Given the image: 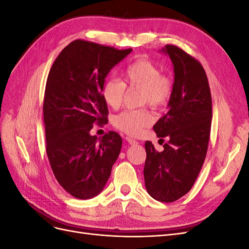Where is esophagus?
Segmentation results:
<instances>
[{"label": "esophagus", "mask_w": 249, "mask_h": 249, "mask_svg": "<svg viewBox=\"0 0 249 249\" xmlns=\"http://www.w3.org/2000/svg\"><path fill=\"white\" fill-rule=\"evenodd\" d=\"M126 141H127V143H129V144H131V145H137V144H139V142H138L137 140H135V139L132 138V137H126Z\"/></svg>", "instance_id": "34e87169"}]
</instances>
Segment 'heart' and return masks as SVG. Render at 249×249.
I'll return each mask as SVG.
<instances>
[{
  "mask_svg": "<svg viewBox=\"0 0 249 249\" xmlns=\"http://www.w3.org/2000/svg\"><path fill=\"white\" fill-rule=\"evenodd\" d=\"M119 82L108 79L102 87L103 99L109 107L116 109L123 103L125 88H139V103L148 104L153 108L167 105L173 92L172 81L162 74L161 70L153 62L140 59L126 66L120 74ZM153 123V115L146 108L124 110L113 118V124L119 131L129 135H138L143 127Z\"/></svg>",
  "mask_w": 249,
  "mask_h": 249,
  "instance_id": "b5f03b06",
  "label": "heart"
}]
</instances>
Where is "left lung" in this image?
<instances>
[{"label": "left lung", "mask_w": 249, "mask_h": 249, "mask_svg": "<svg viewBox=\"0 0 249 249\" xmlns=\"http://www.w3.org/2000/svg\"><path fill=\"white\" fill-rule=\"evenodd\" d=\"M173 64L175 82L168 112L154 125L157 136L167 137L162 152L145 142L144 182L147 193L162 202L178 200L190 191L205 162L212 120V97L205 70L182 49L161 50Z\"/></svg>", "instance_id": "left-lung-1"}]
</instances>
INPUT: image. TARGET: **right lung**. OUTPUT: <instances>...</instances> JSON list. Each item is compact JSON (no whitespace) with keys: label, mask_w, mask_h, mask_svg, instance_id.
I'll return each instance as SVG.
<instances>
[{"label":"right lung","mask_w":249,"mask_h":249,"mask_svg":"<svg viewBox=\"0 0 249 249\" xmlns=\"http://www.w3.org/2000/svg\"><path fill=\"white\" fill-rule=\"evenodd\" d=\"M131 52L77 39L51 67L43 100L47 154L58 183L76 198L89 199L103 191L122 149L116 132L97 138L90 130L108 123L102 87Z\"/></svg>","instance_id":"add662e5"}]
</instances>
